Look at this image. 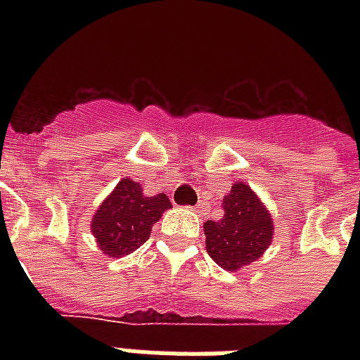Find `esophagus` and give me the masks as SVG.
Instances as JSON below:
<instances>
[{
	"mask_svg": "<svg viewBox=\"0 0 360 360\" xmlns=\"http://www.w3.org/2000/svg\"><path fill=\"white\" fill-rule=\"evenodd\" d=\"M194 211H196V213H202L203 207H202V205H198V207H194Z\"/></svg>",
	"mask_w": 360,
	"mask_h": 360,
	"instance_id": "34e87169",
	"label": "esophagus"
}]
</instances>
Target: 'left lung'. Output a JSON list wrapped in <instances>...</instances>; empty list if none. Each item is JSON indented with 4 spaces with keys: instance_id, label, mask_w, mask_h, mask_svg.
<instances>
[{
    "instance_id": "1",
    "label": "left lung",
    "mask_w": 360,
    "mask_h": 360,
    "mask_svg": "<svg viewBox=\"0 0 360 360\" xmlns=\"http://www.w3.org/2000/svg\"><path fill=\"white\" fill-rule=\"evenodd\" d=\"M224 214L203 224L205 248L214 263L226 271L250 265L273 243V219L256 192L236 183L224 196Z\"/></svg>"
}]
</instances>
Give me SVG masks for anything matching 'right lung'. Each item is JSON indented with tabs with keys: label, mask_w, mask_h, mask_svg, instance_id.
Masks as SVG:
<instances>
[{
	"label": "right lung",
	"mask_w": 360,
	"mask_h": 360,
	"mask_svg": "<svg viewBox=\"0 0 360 360\" xmlns=\"http://www.w3.org/2000/svg\"><path fill=\"white\" fill-rule=\"evenodd\" d=\"M172 207L166 194L146 196L138 181L121 179L112 194L104 198L91 220V233L98 248L110 257L127 256L140 248L160 220L164 211Z\"/></svg>",
	"instance_id": "right-lung-1"
}]
</instances>
